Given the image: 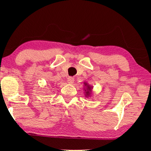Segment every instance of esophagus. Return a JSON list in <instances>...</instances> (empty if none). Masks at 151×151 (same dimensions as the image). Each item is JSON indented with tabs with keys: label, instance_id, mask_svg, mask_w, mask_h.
<instances>
[{
	"label": "esophagus",
	"instance_id": "esophagus-1",
	"mask_svg": "<svg viewBox=\"0 0 151 151\" xmlns=\"http://www.w3.org/2000/svg\"><path fill=\"white\" fill-rule=\"evenodd\" d=\"M67 82L69 84H73L74 82V78L72 77H69L67 78Z\"/></svg>",
	"mask_w": 151,
	"mask_h": 151
}]
</instances>
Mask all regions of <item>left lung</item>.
<instances>
[{"label":"left lung","mask_w":151,"mask_h":151,"mask_svg":"<svg viewBox=\"0 0 151 151\" xmlns=\"http://www.w3.org/2000/svg\"><path fill=\"white\" fill-rule=\"evenodd\" d=\"M93 86L88 83L87 82H84V91L86 98H91L92 96Z\"/></svg>","instance_id":"left-lung-1"}]
</instances>
